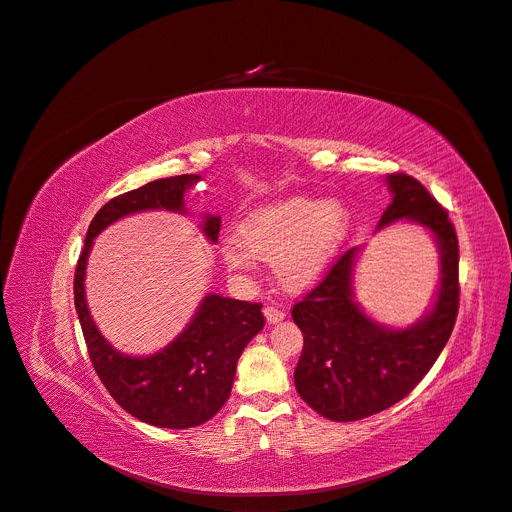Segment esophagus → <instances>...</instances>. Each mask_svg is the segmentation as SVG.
Wrapping results in <instances>:
<instances>
[{
	"instance_id": "esophagus-1",
	"label": "esophagus",
	"mask_w": 512,
	"mask_h": 512,
	"mask_svg": "<svg viewBox=\"0 0 512 512\" xmlns=\"http://www.w3.org/2000/svg\"><path fill=\"white\" fill-rule=\"evenodd\" d=\"M263 315H265L267 321H270V324H278V321L284 319V311L278 309V307H272V305L263 309Z\"/></svg>"
}]
</instances>
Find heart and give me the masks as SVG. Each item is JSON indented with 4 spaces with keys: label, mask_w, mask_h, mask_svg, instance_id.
Wrapping results in <instances>:
<instances>
[{
    "label": "heart",
    "mask_w": 512,
    "mask_h": 512,
    "mask_svg": "<svg viewBox=\"0 0 512 512\" xmlns=\"http://www.w3.org/2000/svg\"><path fill=\"white\" fill-rule=\"evenodd\" d=\"M351 224L344 203L290 197L253 209L240 224V236L222 242V255L234 272L247 274L257 259L274 261L288 290H307L328 272Z\"/></svg>",
    "instance_id": "1"
}]
</instances>
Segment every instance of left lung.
Returning <instances> with one entry per match:
<instances>
[{"label":"left lung","mask_w":512,"mask_h":512,"mask_svg":"<svg viewBox=\"0 0 512 512\" xmlns=\"http://www.w3.org/2000/svg\"><path fill=\"white\" fill-rule=\"evenodd\" d=\"M386 182L392 203L378 228L411 220L434 234L440 251L438 297L432 311L409 328L378 324L353 297L355 247L292 307L305 338L294 386L313 411L332 421L365 419L405 398L440 357L459 313V238L448 211L409 174H390Z\"/></svg>","instance_id":"8db88e82"}]
</instances>
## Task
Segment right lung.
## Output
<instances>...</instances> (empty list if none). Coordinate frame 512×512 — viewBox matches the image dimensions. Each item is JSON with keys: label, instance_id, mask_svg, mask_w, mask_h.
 Returning a JSON list of instances; mask_svg holds the SVG:
<instances>
[{"label": "right lung", "instance_id": "1", "mask_svg": "<svg viewBox=\"0 0 512 512\" xmlns=\"http://www.w3.org/2000/svg\"><path fill=\"white\" fill-rule=\"evenodd\" d=\"M197 174L147 182L107 201L89 226L74 272V305L99 380L118 405L143 423L186 429L209 421L230 396L236 363L265 319L259 303L207 294L195 317L166 348L149 357L118 353L97 330L85 299V270L93 238L130 213L168 209L184 213V193ZM220 215H205L203 234L218 242Z\"/></svg>", "mask_w": 512, "mask_h": 512}]
</instances>
